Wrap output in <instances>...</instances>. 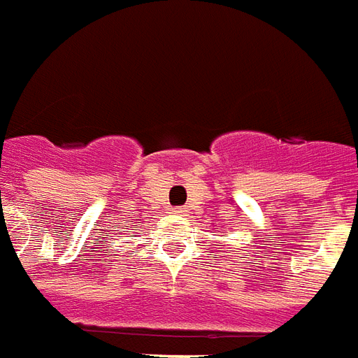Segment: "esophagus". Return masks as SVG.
I'll return each instance as SVG.
<instances>
[{
	"instance_id": "1",
	"label": "esophagus",
	"mask_w": 358,
	"mask_h": 358,
	"mask_svg": "<svg viewBox=\"0 0 358 358\" xmlns=\"http://www.w3.org/2000/svg\"><path fill=\"white\" fill-rule=\"evenodd\" d=\"M172 213H174V214H186V208H184V206H176V208H172Z\"/></svg>"
}]
</instances>
